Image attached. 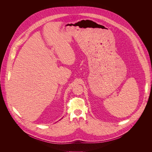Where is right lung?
<instances>
[{
    "instance_id": "add662e5",
    "label": "right lung",
    "mask_w": 152,
    "mask_h": 152,
    "mask_svg": "<svg viewBox=\"0 0 152 152\" xmlns=\"http://www.w3.org/2000/svg\"><path fill=\"white\" fill-rule=\"evenodd\" d=\"M62 118H61V119H62Z\"/></svg>"
}]
</instances>
